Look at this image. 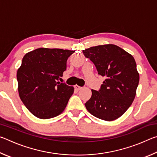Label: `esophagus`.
I'll list each match as a JSON object with an SVG mask.
<instances>
[{"label": "esophagus", "instance_id": "obj_1", "mask_svg": "<svg viewBox=\"0 0 157 157\" xmlns=\"http://www.w3.org/2000/svg\"><path fill=\"white\" fill-rule=\"evenodd\" d=\"M74 88H75V90H77V91H79V90H80L82 87H81V86H78V85H75V86H74Z\"/></svg>", "mask_w": 157, "mask_h": 157}]
</instances>
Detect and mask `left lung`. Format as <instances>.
<instances>
[{"mask_svg":"<svg viewBox=\"0 0 157 157\" xmlns=\"http://www.w3.org/2000/svg\"><path fill=\"white\" fill-rule=\"evenodd\" d=\"M83 53L94 63L98 74L106 78L99 91L91 89L85 107L96 118L116 120L128 109L136 96L139 73L134 58L113 44L91 47Z\"/></svg>","mask_w":157,"mask_h":157,"instance_id":"obj_1","label":"left lung"}]
</instances>
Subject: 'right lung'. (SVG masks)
Listing matches in <instances>:
<instances>
[{"label":"right lung","instance_id":"1","mask_svg":"<svg viewBox=\"0 0 157 157\" xmlns=\"http://www.w3.org/2000/svg\"><path fill=\"white\" fill-rule=\"evenodd\" d=\"M74 50L40 48L26 53L18 69V94L34 116L48 119L65 109L73 86L57 82L66 69Z\"/></svg>","mask_w":157,"mask_h":157}]
</instances>
